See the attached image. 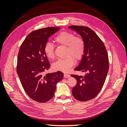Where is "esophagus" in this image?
<instances>
[{
	"label": "esophagus",
	"instance_id": "obj_1",
	"mask_svg": "<svg viewBox=\"0 0 127 127\" xmlns=\"http://www.w3.org/2000/svg\"><path fill=\"white\" fill-rule=\"evenodd\" d=\"M64 77L65 78H69L70 77V75L68 74H64Z\"/></svg>",
	"mask_w": 127,
	"mask_h": 127
}]
</instances>
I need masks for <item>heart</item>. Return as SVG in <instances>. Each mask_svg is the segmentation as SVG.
<instances>
[{"mask_svg":"<svg viewBox=\"0 0 127 127\" xmlns=\"http://www.w3.org/2000/svg\"><path fill=\"white\" fill-rule=\"evenodd\" d=\"M55 41L59 45L66 46V58L59 59L53 64L56 70L68 72L74 64V58L79 60L82 58L85 50L83 40L80 37L75 36V34L68 32H62L55 37ZM44 52L48 58L55 57L54 46L50 42H47L44 46Z\"/></svg>","mask_w":127,"mask_h":127,"instance_id":"b5f03b06","label":"heart"}]
</instances>
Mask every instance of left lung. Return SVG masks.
<instances>
[{
    "label": "left lung",
    "instance_id": "8db88e82",
    "mask_svg": "<svg viewBox=\"0 0 127 127\" xmlns=\"http://www.w3.org/2000/svg\"><path fill=\"white\" fill-rule=\"evenodd\" d=\"M68 28L77 32L85 44L84 54L74 69L85 72V75H71L77 80L72 93L77 100L88 101L98 95L104 84L109 67L108 55L103 42L91 29L79 26Z\"/></svg>",
    "mask_w": 127,
    "mask_h": 127
}]
</instances>
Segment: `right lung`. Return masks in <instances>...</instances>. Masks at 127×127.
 <instances>
[{
	"instance_id": "add662e5",
	"label": "right lung",
	"mask_w": 127,
	"mask_h": 127,
	"mask_svg": "<svg viewBox=\"0 0 127 127\" xmlns=\"http://www.w3.org/2000/svg\"><path fill=\"white\" fill-rule=\"evenodd\" d=\"M60 27H47L31 32L19 50L17 73L28 95L39 102H45L53 98L56 84L63 78L61 71L43 73L50 68L44 52V46L49 37Z\"/></svg>"
}]
</instances>
